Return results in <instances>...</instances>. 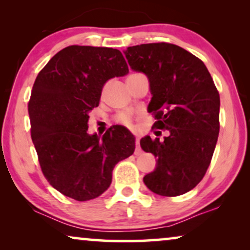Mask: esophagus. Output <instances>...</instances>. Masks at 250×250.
Returning <instances> with one entry per match:
<instances>
[{"instance_id":"obj_1","label":"esophagus","mask_w":250,"mask_h":250,"mask_svg":"<svg viewBox=\"0 0 250 250\" xmlns=\"http://www.w3.org/2000/svg\"><path fill=\"white\" fill-rule=\"evenodd\" d=\"M142 153V149H141V146H140V141H139V139H136L135 140V151H134V155L135 156H139V155H141Z\"/></svg>"}]
</instances>
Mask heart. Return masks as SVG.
<instances>
[{"label":"heart","mask_w":250,"mask_h":250,"mask_svg":"<svg viewBox=\"0 0 250 250\" xmlns=\"http://www.w3.org/2000/svg\"><path fill=\"white\" fill-rule=\"evenodd\" d=\"M116 122L124 126H127V127H131L132 116L127 114V112H121V114H118L117 117H116Z\"/></svg>","instance_id":"obj_1"}]
</instances>
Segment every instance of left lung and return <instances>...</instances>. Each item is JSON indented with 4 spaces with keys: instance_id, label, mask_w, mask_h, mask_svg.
I'll list each match as a JSON object with an SVG mask.
<instances>
[{
    "instance_id": "obj_1",
    "label": "left lung",
    "mask_w": 250,
    "mask_h": 250,
    "mask_svg": "<svg viewBox=\"0 0 250 250\" xmlns=\"http://www.w3.org/2000/svg\"><path fill=\"white\" fill-rule=\"evenodd\" d=\"M124 53L132 69L149 80L153 127L169 132L162 142L150 136L140 141L157 158L143 182L160 196H180L203 180L210 164L220 132V94L203 61L175 44H141Z\"/></svg>"
}]
</instances>
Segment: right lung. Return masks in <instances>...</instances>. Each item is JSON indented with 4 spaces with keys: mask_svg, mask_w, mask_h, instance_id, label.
<instances>
[{
    "mask_svg": "<svg viewBox=\"0 0 250 250\" xmlns=\"http://www.w3.org/2000/svg\"><path fill=\"white\" fill-rule=\"evenodd\" d=\"M128 73L119 50L70 45L37 75L28 102L30 135L41 169L51 186L78 201L94 199L110 186L116 164L134 152L126 129L102 138L87 133L105 82Z\"/></svg>",
    "mask_w": 250,
    "mask_h": 250,
    "instance_id": "add662e5",
    "label": "right lung"
}]
</instances>
